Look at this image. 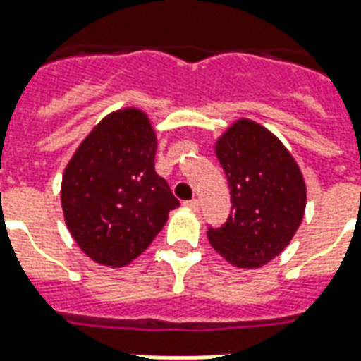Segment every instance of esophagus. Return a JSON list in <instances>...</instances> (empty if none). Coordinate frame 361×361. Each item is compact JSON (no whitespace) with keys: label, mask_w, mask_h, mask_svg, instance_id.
<instances>
[{"label":"esophagus","mask_w":361,"mask_h":361,"mask_svg":"<svg viewBox=\"0 0 361 361\" xmlns=\"http://www.w3.org/2000/svg\"><path fill=\"white\" fill-rule=\"evenodd\" d=\"M185 207H188L189 211L197 212L199 209H201V203H199V199H191V201H188V203H185Z\"/></svg>","instance_id":"1"}]
</instances>
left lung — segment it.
Returning <instances> with one entry per match:
<instances>
[{"label": "left lung", "instance_id": "obj_1", "mask_svg": "<svg viewBox=\"0 0 361 361\" xmlns=\"http://www.w3.org/2000/svg\"><path fill=\"white\" fill-rule=\"evenodd\" d=\"M232 195V212L207 238L235 269H259L286 250L302 224L307 189L300 166L276 135L235 119L214 142Z\"/></svg>", "mask_w": 361, "mask_h": 361}]
</instances>
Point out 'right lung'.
Segmentation results:
<instances>
[{
    "mask_svg": "<svg viewBox=\"0 0 361 361\" xmlns=\"http://www.w3.org/2000/svg\"><path fill=\"white\" fill-rule=\"evenodd\" d=\"M157 145L149 116L121 108L104 116L67 162L63 219L79 250L98 265H129L180 207L154 170Z\"/></svg>",
    "mask_w": 361,
    "mask_h": 361,
    "instance_id": "1",
    "label": "right lung"
}]
</instances>
